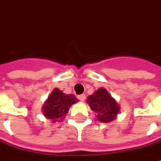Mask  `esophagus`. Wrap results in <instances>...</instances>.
<instances>
[{"instance_id":"34e87169","label":"esophagus","mask_w":161,"mask_h":161,"mask_svg":"<svg viewBox=\"0 0 161 161\" xmlns=\"http://www.w3.org/2000/svg\"><path fill=\"white\" fill-rule=\"evenodd\" d=\"M77 98L80 100V101H82V102H84V99H85V95H84V94H82V95H78V96H77Z\"/></svg>"}]
</instances>
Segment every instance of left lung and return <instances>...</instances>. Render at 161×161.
Returning a JSON list of instances; mask_svg holds the SVG:
<instances>
[{
    "instance_id": "obj_1",
    "label": "left lung",
    "mask_w": 161,
    "mask_h": 161,
    "mask_svg": "<svg viewBox=\"0 0 161 161\" xmlns=\"http://www.w3.org/2000/svg\"><path fill=\"white\" fill-rule=\"evenodd\" d=\"M86 103L96 113L97 119L104 123L111 122L116 119V116L119 111V106L115 99L112 98L104 88L97 90L93 95L89 96Z\"/></svg>"
}]
</instances>
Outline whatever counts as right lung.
Segmentation results:
<instances>
[{"mask_svg":"<svg viewBox=\"0 0 161 161\" xmlns=\"http://www.w3.org/2000/svg\"><path fill=\"white\" fill-rule=\"evenodd\" d=\"M77 98L72 94L66 95L59 89H55L46 101L42 108L43 114L47 119L57 121L67 113L69 106L77 103Z\"/></svg>","mask_w":161,"mask_h":161,"instance_id":"1","label":"right lung"}]
</instances>
